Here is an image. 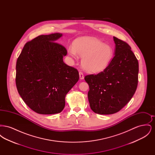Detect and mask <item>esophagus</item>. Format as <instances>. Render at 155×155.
<instances>
[{
    "instance_id": "34e87169",
    "label": "esophagus",
    "mask_w": 155,
    "mask_h": 155,
    "mask_svg": "<svg viewBox=\"0 0 155 155\" xmlns=\"http://www.w3.org/2000/svg\"><path fill=\"white\" fill-rule=\"evenodd\" d=\"M79 75H80V78L81 80H83L84 78V76L83 73L80 71V72L79 73Z\"/></svg>"
}]
</instances>
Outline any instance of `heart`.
Masks as SVG:
<instances>
[{"label":"heart","mask_w":155,"mask_h":155,"mask_svg":"<svg viewBox=\"0 0 155 155\" xmlns=\"http://www.w3.org/2000/svg\"><path fill=\"white\" fill-rule=\"evenodd\" d=\"M68 54L74 59L80 56L82 68L87 72L97 73L106 69L113 56V48L96 38L81 37L77 39L74 46L67 49Z\"/></svg>","instance_id":"1"}]
</instances>
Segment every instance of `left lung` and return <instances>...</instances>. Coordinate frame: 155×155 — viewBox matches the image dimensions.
Here are the masks:
<instances>
[{"label":"left lung","mask_w":155,"mask_h":155,"mask_svg":"<svg viewBox=\"0 0 155 155\" xmlns=\"http://www.w3.org/2000/svg\"><path fill=\"white\" fill-rule=\"evenodd\" d=\"M114 56L99 74L88 75L91 109L99 114H111L124 107L134 95L138 85V60L126 42L113 37Z\"/></svg>","instance_id":"8db88e82"}]
</instances>
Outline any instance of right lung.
<instances>
[{
	"instance_id": "1",
	"label": "right lung",
	"mask_w": 155,
	"mask_h": 155,
	"mask_svg": "<svg viewBox=\"0 0 155 155\" xmlns=\"http://www.w3.org/2000/svg\"><path fill=\"white\" fill-rule=\"evenodd\" d=\"M63 36L42 35L26 43L16 63L18 94L32 110L41 114L60 113L65 97L79 80L74 67L63 61L66 48L56 42Z\"/></svg>"
}]
</instances>
